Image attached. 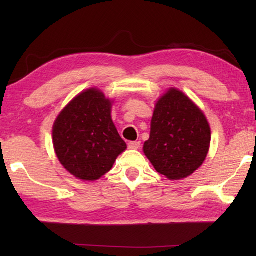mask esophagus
<instances>
[{
	"label": "esophagus",
	"mask_w": 256,
	"mask_h": 256,
	"mask_svg": "<svg viewBox=\"0 0 256 256\" xmlns=\"http://www.w3.org/2000/svg\"><path fill=\"white\" fill-rule=\"evenodd\" d=\"M140 146H141V142L140 141H131V142H128V149H132V150H136V149H138L140 148Z\"/></svg>",
	"instance_id": "obj_1"
}]
</instances>
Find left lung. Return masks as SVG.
<instances>
[{
	"label": "left lung",
	"instance_id": "1",
	"mask_svg": "<svg viewBox=\"0 0 256 256\" xmlns=\"http://www.w3.org/2000/svg\"><path fill=\"white\" fill-rule=\"evenodd\" d=\"M210 141L203 112L180 90L170 88L156 104L144 152L159 174L183 180L204 162Z\"/></svg>",
	"mask_w": 256,
	"mask_h": 256
}]
</instances>
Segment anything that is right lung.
I'll list each match as a JSON object with an SVG mask.
<instances>
[{
    "mask_svg": "<svg viewBox=\"0 0 256 256\" xmlns=\"http://www.w3.org/2000/svg\"><path fill=\"white\" fill-rule=\"evenodd\" d=\"M112 100L92 88L74 97L53 126L55 154L63 167L82 180H97L126 149L112 116Z\"/></svg>",
    "mask_w": 256,
    "mask_h": 256,
    "instance_id": "1",
    "label": "right lung"
}]
</instances>
